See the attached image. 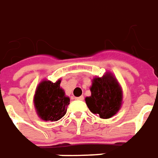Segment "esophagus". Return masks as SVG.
Returning <instances> with one entry per match:
<instances>
[{"instance_id": "34e87169", "label": "esophagus", "mask_w": 158, "mask_h": 158, "mask_svg": "<svg viewBox=\"0 0 158 158\" xmlns=\"http://www.w3.org/2000/svg\"><path fill=\"white\" fill-rule=\"evenodd\" d=\"M76 99H78V100H83L84 99V97L83 96H80V97H77Z\"/></svg>"}]
</instances>
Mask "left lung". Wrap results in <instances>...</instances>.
I'll return each instance as SVG.
<instances>
[{
  "label": "left lung",
  "instance_id": "8db88e82",
  "mask_svg": "<svg viewBox=\"0 0 158 158\" xmlns=\"http://www.w3.org/2000/svg\"><path fill=\"white\" fill-rule=\"evenodd\" d=\"M90 91L91 96L86 97L85 101L91 112L108 119L119 111L123 105V89L111 72L94 77Z\"/></svg>",
  "mask_w": 158,
  "mask_h": 158
}]
</instances>
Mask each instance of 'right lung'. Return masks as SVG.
Wrapping results in <instances>:
<instances>
[{"mask_svg": "<svg viewBox=\"0 0 158 158\" xmlns=\"http://www.w3.org/2000/svg\"><path fill=\"white\" fill-rule=\"evenodd\" d=\"M61 80L55 82L42 80L36 87L34 95V106L41 120L55 122L65 115L70 105V98L60 87Z\"/></svg>", "mask_w": 158, "mask_h": 158, "instance_id": "obj_1", "label": "right lung"}]
</instances>
